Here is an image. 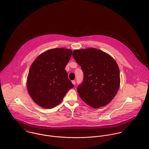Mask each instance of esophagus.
Segmentation results:
<instances>
[{
  "label": "esophagus",
  "mask_w": 149,
  "mask_h": 149,
  "mask_svg": "<svg viewBox=\"0 0 149 149\" xmlns=\"http://www.w3.org/2000/svg\"><path fill=\"white\" fill-rule=\"evenodd\" d=\"M72 84H74V85L76 84V81H75L74 80H73V81H72Z\"/></svg>",
  "instance_id": "34e87169"
}]
</instances>
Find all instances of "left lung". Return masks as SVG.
Returning <instances> with one entry per match:
<instances>
[{"label": "left lung", "mask_w": 149, "mask_h": 149, "mask_svg": "<svg viewBox=\"0 0 149 149\" xmlns=\"http://www.w3.org/2000/svg\"><path fill=\"white\" fill-rule=\"evenodd\" d=\"M73 57L84 73L83 81L77 87L81 99L94 108L107 105L120 86V71L115 60L95 48L75 50Z\"/></svg>", "instance_id": "8db88e82"}]
</instances>
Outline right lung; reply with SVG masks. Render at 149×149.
I'll list each match as a JSON object with an SVG mask.
<instances>
[{
  "mask_svg": "<svg viewBox=\"0 0 149 149\" xmlns=\"http://www.w3.org/2000/svg\"><path fill=\"white\" fill-rule=\"evenodd\" d=\"M72 54L70 49H52L41 54L31 64L27 78V88L37 105L46 109L53 108L74 87L65 70Z\"/></svg>",
  "mask_w": 149,
  "mask_h": 149,
  "instance_id": "right-lung-1",
  "label": "right lung"
}]
</instances>
